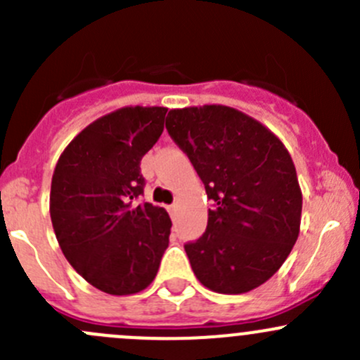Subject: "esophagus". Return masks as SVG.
<instances>
[{
    "instance_id": "obj_1",
    "label": "esophagus",
    "mask_w": 360,
    "mask_h": 360,
    "mask_svg": "<svg viewBox=\"0 0 360 360\" xmlns=\"http://www.w3.org/2000/svg\"><path fill=\"white\" fill-rule=\"evenodd\" d=\"M177 209V203H172V205H169V210L170 212H174V210Z\"/></svg>"
}]
</instances>
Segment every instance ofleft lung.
Returning <instances> with one entry per match:
<instances>
[{
  "instance_id": "8db88e82",
  "label": "left lung",
  "mask_w": 360,
  "mask_h": 360,
  "mask_svg": "<svg viewBox=\"0 0 360 360\" xmlns=\"http://www.w3.org/2000/svg\"><path fill=\"white\" fill-rule=\"evenodd\" d=\"M165 127L214 200L205 233L184 245L193 274L214 292L259 288L300 235L303 195L288 148L263 123L223 104L170 110Z\"/></svg>"
}]
</instances>
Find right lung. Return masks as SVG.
I'll return each instance as SVG.
<instances>
[{
  "label": "right lung",
  "mask_w": 360,
  "mask_h": 360,
  "mask_svg": "<svg viewBox=\"0 0 360 360\" xmlns=\"http://www.w3.org/2000/svg\"><path fill=\"white\" fill-rule=\"evenodd\" d=\"M167 108L125 106L86 125L60 153L50 217L63 254L89 284L112 296L146 289L169 248L163 207L137 203L141 160L163 132Z\"/></svg>",
  "instance_id": "1"
}]
</instances>
